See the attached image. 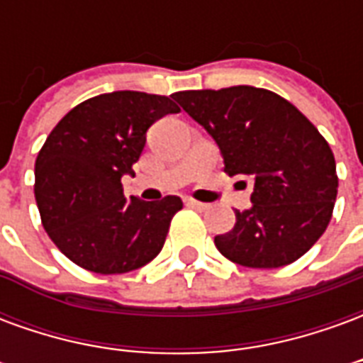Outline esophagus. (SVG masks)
Returning a JSON list of instances; mask_svg holds the SVG:
<instances>
[{
  "label": "esophagus",
  "instance_id": "obj_1",
  "mask_svg": "<svg viewBox=\"0 0 363 363\" xmlns=\"http://www.w3.org/2000/svg\"><path fill=\"white\" fill-rule=\"evenodd\" d=\"M184 202H186V206H190V208H196V210H208V204H204V202H198V200H194V198H186Z\"/></svg>",
  "mask_w": 363,
  "mask_h": 363
}]
</instances>
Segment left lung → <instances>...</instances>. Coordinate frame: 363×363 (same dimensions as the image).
Wrapping results in <instances>:
<instances>
[{
  "mask_svg": "<svg viewBox=\"0 0 363 363\" xmlns=\"http://www.w3.org/2000/svg\"><path fill=\"white\" fill-rule=\"evenodd\" d=\"M173 99L208 130L229 177L255 184L252 208L218 235V251L241 267L278 268L317 243L333 218L338 177L333 150L284 96L251 85L179 91Z\"/></svg>",
  "mask_w": 363,
  "mask_h": 363,
  "instance_id": "8db88e82",
  "label": "left lung"
}]
</instances>
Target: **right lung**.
<instances>
[{
  "label": "right lung",
  "mask_w": 363,
  "mask_h": 363,
  "mask_svg": "<svg viewBox=\"0 0 363 363\" xmlns=\"http://www.w3.org/2000/svg\"><path fill=\"white\" fill-rule=\"evenodd\" d=\"M181 108L171 96L114 91L91 96L60 120L35 163V198L54 245L96 274L142 268L165 245L179 196H124L147 128Z\"/></svg>",
  "instance_id": "1"
}]
</instances>
